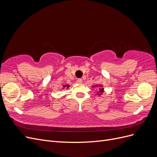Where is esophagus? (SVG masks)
Listing matches in <instances>:
<instances>
[{"label":"esophagus","mask_w":157,"mask_h":157,"mask_svg":"<svg viewBox=\"0 0 157 157\" xmlns=\"http://www.w3.org/2000/svg\"><path fill=\"white\" fill-rule=\"evenodd\" d=\"M82 82H83V79H81V78L78 79V80H77V82H78V83H82Z\"/></svg>","instance_id":"esophagus-1"}]
</instances>
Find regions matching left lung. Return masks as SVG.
Returning <instances> with one entry per match:
<instances>
[{"label": "left lung", "mask_w": 157, "mask_h": 157, "mask_svg": "<svg viewBox=\"0 0 157 157\" xmlns=\"http://www.w3.org/2000/svg\"><path fill=\"white\" fill-rule=\"evenodd\" d=\"M97 86V85H96ZM101 85H99V86H101ZM99 89H100V90H99V92H98V94H99V92H100V95H101L103 92V89H101V88H99Z\"/></svg>", "instance_id": "1"}]
</instances>
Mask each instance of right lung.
<instances>
[{
  "label": "right lung",
  "mask_w": 157,
  "mask_h": 157,
  "mask_svg": "<svg viewBox=\"0 0 157 157\" xmlns=\"http://www.w3.org/2000/svg\"><path fill=\"white\" fill-rule=\"evenodd\" d=\"M63 87H65H65H66V88H68V87H69V85H64V86H63Z\"/></svg>",
  "instance_id": "obj_1"
}]
</instances>
